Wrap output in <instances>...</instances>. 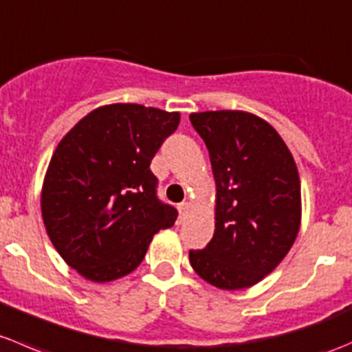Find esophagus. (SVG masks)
<instances>
[{
	"instance_id": "34e87169",
	"label": "esophagus",
	"mask_w": 352,
	"mask_h": 352,
	"mask_svg": "<svg viewBox=\"0 0 352 352\" xmlns=\"http://www.w3.org/2000/svg\"><path fill=\"white\" fill-rule=\"evenodd\" d=\"M190 210H191V204H190V201H183V204H179V215H181V219L186 217L188 212H190Z\"/></svg>"
}]
</instances>
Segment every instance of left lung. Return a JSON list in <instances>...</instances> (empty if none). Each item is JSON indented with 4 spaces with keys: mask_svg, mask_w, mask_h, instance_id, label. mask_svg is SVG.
Returning <instances> with one entry per match:
<instances>
[{
    "mask_svg": "<svg viewBox=\"0 0 352 352\" xmlns=\"http://www.w3.org/2000/svg\"><path fill=\"white\" fill-rule=\"evenodd\" d=\"M215 179V229L191 250L195 272L224 291L246 289L289 253L301 226V181L276 128L248 111L191 113Z\"/></svg>",
    "mask_w": 352,
    "mask_h": 352,
    "instance_id": "1",
    "label": "left lung"
}]
</instances>
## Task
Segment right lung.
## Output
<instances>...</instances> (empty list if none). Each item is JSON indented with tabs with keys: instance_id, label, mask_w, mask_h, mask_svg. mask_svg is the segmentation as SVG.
I'll list each match as a JSON object with an SVG mask.
<instances>
[{
	"instance_id": "1",
	"label": "right lung",
	"mask_w": 352,
	"mask_h": 352,
	"mask_svg": "<svg viewBox=\"0 0 352 352\" xmlns=\"http://www.w3.org/2000/svg\"><path fill=\"white\" fill-rule=\"evenodd\" d=\"M179 113L142 104H106L58 144L41 191L47 236L66 265L87 280L133 272L155 232L177 212L155 197L151 162L179 124Z\"/></svg>"
}]
</instances>
